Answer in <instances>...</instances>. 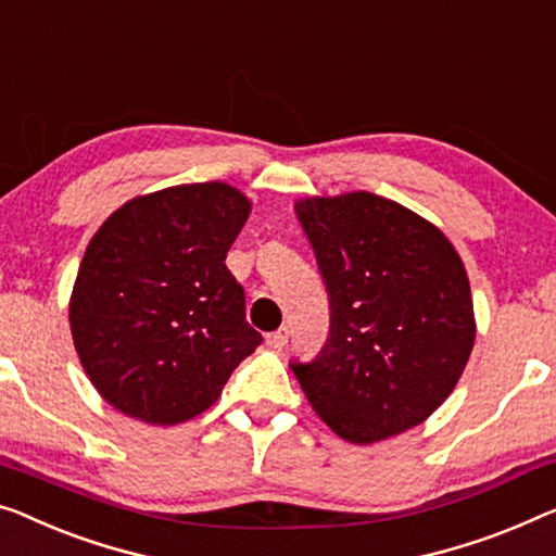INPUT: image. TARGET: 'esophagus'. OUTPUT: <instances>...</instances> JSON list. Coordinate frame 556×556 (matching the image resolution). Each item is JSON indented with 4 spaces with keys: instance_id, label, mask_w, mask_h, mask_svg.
Segmentation results:
<instances>
[{
    "instance_id": "1",
    "label": "esophagus",
    "mask_w": 556,
    "mask_h": 556,
    "mask_svg": "<svg viewBox=\"0 0 556 556\" xmlns=\"http://www.w3.org/2000/svg\"><path fill=\"white\" fill-rule=\"evenodd\" d=\"M287 339H289V329L279 327L277 331L267 334V346H269V350H281V346L287 344Z\"/></svg>"
}]
</instances>
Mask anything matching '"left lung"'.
I'll use <instances>...</instances> for the list:
<instances>
[{"label":"left lung","instance_id":"obj_1","mask_svg":"<svg viewBox=\"0 0 556 556\" xmlns=\"http://www.w3.org/2000/svg\"><path fill=\"white\" fill-rule=\"evenodd\" d=\"M294 212L331 309L317 359L292 362L312 409L352 444L421 425L475 346L462 256L432 222L371 192L300 199Z\"/></svg>","mask_w":556,"mask_h":556}]
</instances>
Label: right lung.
<instances>
[{"instance_id": "right-lung-1", "label": "right lung", "mask_w": 556, "mask_h": 556, "mask_svg": "<svg viewBox=\"0 0 556 556\" xmlns=\"http://www.w3.org/2000/svg\"><path fill=\"white\" fill-rule=\"evenodd\" d=\"M252 202L227 181L129 199L87 244L70 327L89 382L127 417L172 427L210 409L262 344L227 252Z\"/></svg>"}]
</instances>
